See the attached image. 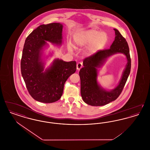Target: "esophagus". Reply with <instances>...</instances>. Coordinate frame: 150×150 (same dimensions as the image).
Segmentation results:
<instances>
[{
	"label": "esophagus",
	"mask_w": 150,
	"mask_h": 150,
	"mask_svg": "<svg viewBox=\"0 0 150 150\" xmlns=\"http://www.w3.org/2000/svg\"><path fill=\"white\" fill-rule=\"evenodd\" d=\"M83 67V63L82 62H78L76 64V67H77V70H80L81 67Z\"/></svg>",
	"instance_id": "34e87169"
}]
</instances>
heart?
I'll list each match as a JSON object with an SVG mask.
<instances>
[{
    "label": "heart",
    "instance_id": "obj_1",
    "mask_svg": "<svg viewBox=\"0 0 150 150\" xmlns=\"http://www.w3.org/2000/svg\"><path fill=\"white\" fill-rule=\"evenodd\" d=\"M108 41V35L106 33L96 30H90L79 33L74 38L73 46L75 48L83 47L88 44L86 48V53L90 55L103 48ZM69 50L72 51L69 47Z\"/></svg>",
    "mask_w": 150,
    "mask_h": 150
}]
</instances>
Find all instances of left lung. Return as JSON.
I'll return each instance as SVG.
<instances>
[{
	"label": "left lung",
	"instance_id": "left-lung-1",
	"mask_svg": "<svg viewBox=\"0 0 150 150\" xmlns=\"http://www.w3.org/2000/svg\"><path fill=\"white\" fill-rule=\"evenodd\" d=\"M114 30L115 38L110 48L98 50L91 56L86 58L83 61L84 67L79 71L81 96L84 102L91 106H103L116 100L121 94L130 72L131 58L128 44L120 32L117 29ZM117 52L124 54L128 62L118 86L112 91H107L97 83L96 69L103 63L107 57Z\"/></svg>",
	"mask_w": 150,
	"mask_h": 150
}]
</instances>
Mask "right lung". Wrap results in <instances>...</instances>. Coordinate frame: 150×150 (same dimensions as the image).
<instances>
[{"instance_id":"1","label":"right lung","mask_w":150,"mask_h":150,"mask_svg":"<svg viewBox=\"0 0 150 150\" xmlns=\"http://www.w3.org/2000/svg\"><path fill=\"white\" fill-rule=\"evenodd\" d=\"M63 26L60 23L42 25L26 39L22 51L21 71L27 89L36 100L52 103L61 97L66 81L76 70L75 61L55 59L50 68L44 71L41 50L48 41L62 43Z\"/></svg>"}]
</instances>
